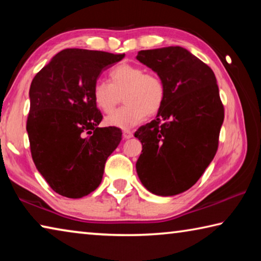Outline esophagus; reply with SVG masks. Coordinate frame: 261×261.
Returning <instances> with one entry per match:
<instances>
[{"instance_id":"esophagus-1","label":"esophagus","mask_w":261,"mask_h":261,"mask_svg":"<svg viewBox=\"0 0 261 261\" xmlns=\"http://www.w3.org/2000/svg\"><path fill=\"white\" fill-rule=\"evenodd\" d=\"M132 136H134V134H132V131H130V130H124V131H123V138H124V139H130Z\"/></svg>"}]
</instances>
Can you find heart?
I'll return each mask as SVG.
<instances>
[{"label":"heart","instance_id":"obj_1","mask_svg":"<svg viewBox=\"0 0 261 261\" xmlns=\"http://www.w3.org/2000/svg\"><path fill=\"white\" fill-rule=\"evenodd\" d=\"M110 83L96 81L92 88V98L96 108L105 114L113 112L120 102L125 105L106 118L110 126L131 129L162 108L166 99V86L162 78L146 72L140 65L122 63L109 71Z\"/></svg>","mask_w":261,"mask_h":261}]
</instances>
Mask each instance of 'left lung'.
I'll use <instances>...</instances> for the list:
<instances>
[{
  "instance_id": "8db88e82",
  "label": "left lung",
  "mask_w": 261,
  "mask_h": 261,
  "mask_svg": "<svg viewBox=\"0 0 261 261\" xmlns=\"http://www.w3.org/2000/svg\"><path fill=\"white\" fill-rule=\"evenodd\" d=\"M136 59L166 86L156 120L135 132L143 145L137 174L149 192L175 196L197 183L218 151L224 109L215 74L178 46L140 50Z\"/></svg>"
}]
</instances>
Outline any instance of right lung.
<instances>
[{
    "mask_svg": "<svg viewBox=\"0 0 261 261\" xmlns=\"http://www.w3.org/2000/svg\"><path fill=\"white\" fill-rule=\"evenodd\" d=\"M124 54L70 48L56 54L30 87L26 130L35 167L56 193L83 198L99 187L105 163L122 139L102 115L92 88Z\"/></svg>",
    "mask_w": 261,
    "mask_h": 261,
    "instance_id": "obj_1",
    "label": "right lung"
}]
</instances>
